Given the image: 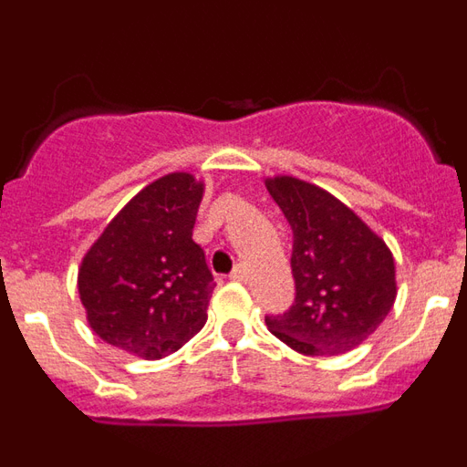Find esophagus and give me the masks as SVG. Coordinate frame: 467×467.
I'll return each mask as SVG.
<instances>
[{
    "label": "esophagus",
    "mask_w": 467,
    "mask_h": 467,
    "mask_svg": "<svg viewBox=\"0 0 467 467\" xmlns=\"http://www.w3.org/2000/svg\"><path fill=\"white\" fill-rule=\"evenodd\" d=\"M247 278V271L245 266H236V269L231 271V280H238V283H243V280Z\"/></svg>",
    "instance_id": "esophagus-1"
}]
</instances>
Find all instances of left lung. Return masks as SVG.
Listing matches in <instances>:
<instances>
[{"label":"left lung","instance_id":"obj_1","mask_svg":"<svg viewBox=\"0 0 467 467\" xmlns=\"http://www.w3.org/2000/svg\"><path fill=\"white\" fill-rule=\"evenodd\" d=\"M292 226L295 304L266 316L274 337L301 356H341L386 320L398 296L395 259L348 205L292 175L266 180Z\"/></svg>","mask_w":467,"mask_h":467}]
</instances>
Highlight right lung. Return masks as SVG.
<instances>
[{
	"label": "right lung",
	"mask_w": 467,
	"mask_h": 467,
	"mask_svg": "<svg viewBox=\"0 0 467 467\" xmlns=\"http://www.w3.org/2000/svg\"><path fill=\"white\" fill-rule=\"evenodd\" d=\"M203 182L168 172L119 210L79 266V296L102 341L142 360L182 348L208 320L214 283L192 231Z\"/></svg>",
	"instance_id": "1"
}]
</instances>
